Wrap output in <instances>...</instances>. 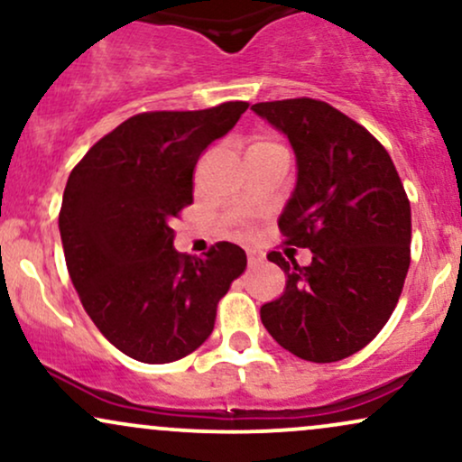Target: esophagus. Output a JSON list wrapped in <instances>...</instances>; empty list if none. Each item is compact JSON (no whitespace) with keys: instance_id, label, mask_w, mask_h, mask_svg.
Returning a JSON list of instances; mask_svg holds the SVG:
<instances>
[{"instance_id":"esophagus-1","label":"esophagus","mask_w":462,"mask_h":462,"mask_svg":"<svg viewBox=\"0 0 462 462\" xmlns=\"http://www.w3.org/2000/svg\"><path fill=\"white\" fill-rule=\"evenodd\" d=\"M264 261V254L258 252V249H247V263L249 267H256V264H261Z\"/></svg>"}]
</instances>
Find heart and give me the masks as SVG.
Returning a JSON list of instances; mask_svg holds the SVG:
<instances>
[{
  "instance_id": "heart-1",
  "label": "heart",
  "mask_w": 462,
  "mask_h": 462,
  "mask_svg": "<svg viewBox=\"0 0 462 462\" xmlns=\"http://www.w3.org/2000/svg\"><path fill=\"white\" fill-rule=\"evenodd\" d=\"M254 145H258V143H254Z\"/></svg>"
}]
</instances>
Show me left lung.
<instances>
[{
    "label": "left lung",
    "instance_id": "obj_1",
    "mask_svg": "<svg viewBox=\"0 0 462 462\" xmlns=\"http://www.w3.org/2000/svg\"><path fill=\"white\" fill-rule=\"evenodd\" d=\"M252 110L293 145L298 184L278 226L286 245L312 254L309 267L269 254L286 289L261 309L263 326L295 356L337 363L395 310L411 264V201L383 143L334 106L295 97Z\"/></svg>",
    "mask_w": 462,
    "mask_h": 462
}]
</instances>
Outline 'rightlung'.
Wrapping results in <instances>:
<instances>
[{
  "mask_svg": "<svg viewBox=\"0 0 462 462\" xmlns=\"http://www.w3.org/2000/svg\"><path fill=\"white\" fill-rule=\"evenodd\" d=\"M247 102L130 116L73 167L58 227L71 282L97 330L141 363H173L215 328L217 304L245 272L235 243L204 258L173 247V219L193 204L201 152L227 134Z\"/></svg>",
  "mask_w": 462,
  "mask_h": 462,
  "instance_id": "add662e5",
  "label": "right lung"
}]
</instances>
